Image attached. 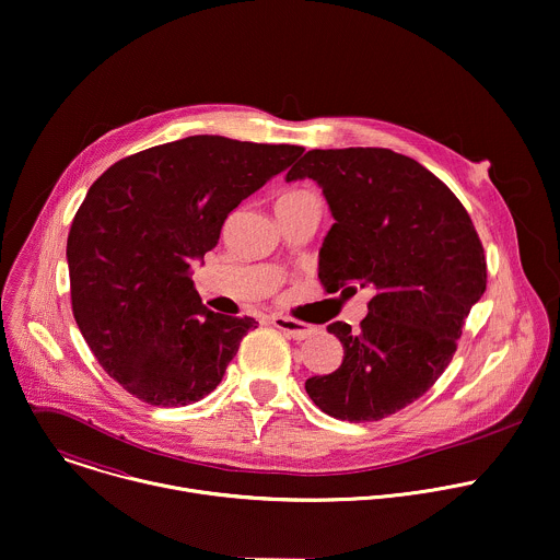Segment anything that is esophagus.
<instances>
[{"mask_svg":"<svg viewBox=\"0 0 560 560\" xmlns=\"http://www.w3.org/2000/svg\"><path fill=\"white\" fill-rule=\"evenodd\" d=\"M272 325L277 329H281L285 336L294 338V340H305V338H310L316 331V327L305 325V323L294 320V318H285V316H272Z\"/></svg>","mask_w":560,"mask_h":560,"instance_id":"1","label":"esophagus"}]
</instances>
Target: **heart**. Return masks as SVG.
I'll return each mask as SVG.
<instances>
[{"label":"heart","mask_w":560,"mask_h":560,"mask_svg":"<svg viewBox=\"0 0 560 560\" xmlns=\"http://www.w3.org/2000/svg\"><path fill=\"white\" fill-rule=\"evenodd\" d=\"M310 198H314V194H310L305 189H292V191L283 194L277 205H292V202H301V200H310Z\"/></svg>","instance_id":"b5f03b06"}]
</instances>
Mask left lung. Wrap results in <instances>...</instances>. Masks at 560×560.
Segmentation results:
<instances>
[{
  "mask_svg": "<svg viewBox=\"0 0 560 560\" xmlns=\"http://www.w3.org/2000/svg\"><path fill=\"white\" fill-rule=\"evenodd\" d=\"M314 179L334 224L318 253L327 292H371L360 329L327 325L342 362L305 392L331 418L376 422L444 374L470 307L486 292L477 231L448 186L392 149H312L285 175Z\"/></svg>",
  "mask_w": 560,
  "mask_h": 560,
  "instance_id": "1",
  "label": "left lung"
}]
</instances>
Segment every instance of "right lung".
Wrapping results in <instances>:
<instances>
[{
  "instance_id": "obj_1",
  "label": "right lung",
  "mask_w": 560,
  "mask_h": 560,
  "mask_svg": "<svg viewBox=\"0 0 560 560\" xmlns=\"http://www.w3.org/2000/svg\"><path fill=\"white\" fill-rule=\"evenodd\" d=\"M301 153L189 136L118 160L90 186L68 235L72 312L125 392L186 407L222 383L257 320L209 310L191 266L218 246L229 213Z\"/></svg>"
}]
</instances>
